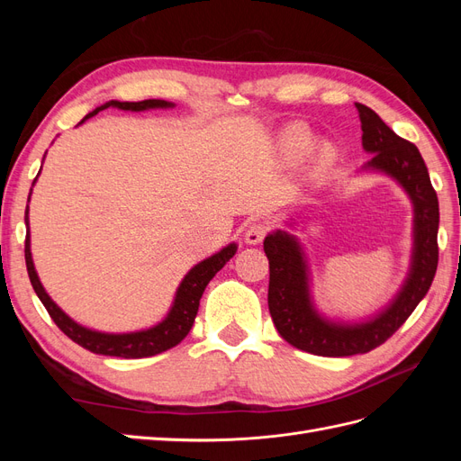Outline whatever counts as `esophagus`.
Segmentation results:
<instances>
[{
    "label": "esophagus",
    "mask_w": 461,
    "mask_h": 461,
    "mask_svg": "<svg viewBox=\"0 0 461 461\" xmlns=\"http://www.w3.org/2000/svg\"><path fill=\"white\" fill-rule=\"evenodd\" d=\"M267 232H269V222L254 221V222H249V227H248V230L244 234V239H246L248 244H259L265 239V234H267Z\"/></svg>",
    "instance_id": "esophagus-1"
}]
</instances>
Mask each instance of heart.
Masks as SVG:
<instances>
[{
  "label": "heart",
  "mask_w": 461,
  "mask_h": 461,
  "mask_svg": "<svg viewBox=\"0 0 461 461\" xmlns=\"http://www.w3.org/2000/svg\"><path fill=\"white\" fill-rule=\"evenodd\" d=\"M285 144H286V149L292 153V156L302 158L310 149V136H308V132H305L303 129L292 127V129L286 131Z\"/></svg>",
  "instance_id": "1"
}]
</instances>
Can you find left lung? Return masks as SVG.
Segmentation results:
<instances>
[{
  "label": "left lung",
  "instance_id": "obj_1",
  "mask_svg": "<svg viewBox=\"0 0 461 461\" xmlns=\"http://www.w3.org/2000/svg\"><path fill=\"white\" fill-rule=\"evenodd\" d=\"M361 144L373 153L366 171L393 176L413 203V254L406 283L386 308L366 323H332L321 317L310 296V269L294 236L275 230L265 236L269 259V313L281 337L298 350L325 357L367 354L406 323L429 292L438 265V198L420 149L403 140L364 104H356Z\"/></svg>",
  "mask_w": 461,
  "mask_h": 461
}]
</instances>
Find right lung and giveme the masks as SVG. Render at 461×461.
Listing matches in <instances>:
<instances>
[{
  "instance_id": "right-lung-1",
  "label": "right lung",
  "mask_w": 461,
  "mask_h": 461,
  "mask_svg": "<svg viewBox=\"0 0 461 461\" xmlns=\"http://www.w3.org/2000/svg\"><path fill=\"white\" fill-rule=\"evenodd\" d=\"M107 107H117V109H124V111H144V109H156V107H173V104L165 102V100H144V102L111 100L100 107H95L92 113H88L80 122H85L88 117H94L97 111L107 109ZM31 192H32V188H31ZM29 202H31V198H29ZM24 222H26V229H29V205H26ZM234 254H236V244H229L227 248H222L221 252L213 254L212 258H207V259L200 261L198 265H194V267L183 278V283H180L176 294H175L173 308L169 310V313H167V317L161 321V323L153 325L146 330L113 334V332L92 330V329L78 325L77 321L68 317L59 308V305L48 296V292L44 290V286H41L38 273L34 269V263H32L31 230L26 232V240H24L26 271H29L32 288L38 294L40 302L44 303V308L48 310L50 317L53 319V323L58 325L68 339L77 342L78 346L86 348V350H90L94 354L115 356V357H124V359L156 356V354L169 350V348L176 346L180 340H183L190 332V329L194 325V319H196V313L200 308V298L203 294L205 286Z\"/></svg>"
}]
</instances>
